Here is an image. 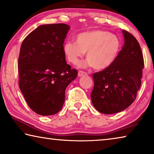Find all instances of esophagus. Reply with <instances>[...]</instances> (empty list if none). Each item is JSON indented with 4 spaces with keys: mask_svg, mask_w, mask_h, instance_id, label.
Here are the masks:
<instances>
[{
    "mask_svg": "<svg viewBox=\"0 0 154 154\" xmlns=\"http://www.w3.org/2000/svg\"><path fill=\"white\" fill-rule=\"evenodd\" d=\"M84 75H87V73L86 72H84V71H82V70H79V72H78V76L79 77H82V76H84Z\"/></svg>",
    "mask_w": 154,
    "mask_h": 154,
    "instance_id": "esophagus-1",
    "label": "esophagus"
}]
</instances>
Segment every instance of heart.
Masks as SVG:
<instances>
[{
  "label": "heart",
  "instance_id": "heart-1",
  "mask_svg": "<svg viewBox=\"0 0 154 154\" xmlns=\"http://www.w3.org/2000/svg\"><path fill=\"white\" fill-rule=\"evenodd\" d=\"M76 43L66 41L63 52L70 63L77 65L86 52L88 59L83 66H93L104 70L113 64L120 54L122 43L116 34L102 29H94L78 34Z\"/></svg>",
  "mask_w": 154,
  "mask_h": 154
}]
</instances>
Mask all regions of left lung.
<instances>
[{"label":"left lung","mask_w":154,"mask_h":154,"mask_svg":"<svg viewBox=\"0 0 154 154\" xmlns=\"http://www.w3.org/2000/svg\"><path fill=\"white\" fill-rule=\"evenodd\" d=\"M125 44L116 61L104 70L94 73L91 94L93 106L100 113L121 112L136 100L141 86L143 55L131 34L122 30Z\"/></svg>","instance_id":"left-lung-1"}]
</instances>
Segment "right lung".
I'll return each instance as SVG.
<instances>
[{
  "mask_svg": "<svg viewBox=\"0 0 154 154\" xmlns=\"http://www.w3.org/2000/svg\"><path fill=\"white\" fill-rule=\"evenodd\" d=\"M69 29L64 23L41 25L20 46L19 88L29 108L41 116H52L62 109L66 88L77 76L63 52Z\"/></svg>",
  "mask_w": 154,
  "mask_h": 154,
  "instance_id": "obj_1",
  "label": "right lung"
}]
</instances>
